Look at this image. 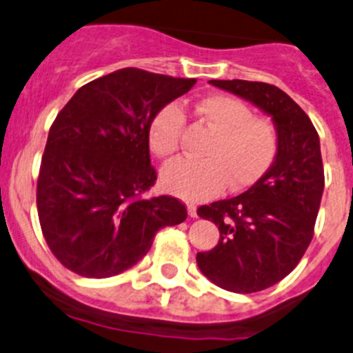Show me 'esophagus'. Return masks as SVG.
I'll use <instances>...</instances> for the list:
<instances>
[{
  "label": "esophagus",
  "instance_id": "1",
  "mask_svg": "<svg viewBox=\"0 0 353 353\" xmlns=\"http://www.w3.org/2000/svg\"><path fill=\"white\" fill-rule=\"evenodd\" d=\"M187 211L190 218H197V208L194 204H187Z\"/></svg>",
  "mask_w": 353,
  "mask_h": 353
}]
</instances>
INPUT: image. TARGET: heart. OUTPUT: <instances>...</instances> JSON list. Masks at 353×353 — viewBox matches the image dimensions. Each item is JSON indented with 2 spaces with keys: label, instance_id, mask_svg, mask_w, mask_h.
<instances>
[{
  "label": "heart",
  "instance_id": "1",
  "mask_svg": "<svg viewBox=\"0 0 353 353\" xmlns=\"http://www.w3.org/2000/svg\"><path fill=\"white\" fill-rule=\"evenodd\" d=\"M195 113L214 130L204 159L181 158L161 172V185L170 194L187 201H205L228 188L245 190L266 175L280 148L278 130L270 120L254 117L243 101L232 96L202 97ZM185 113L175 103L165 104L148 128L149 148L158 158L168 159L180 149Z\"/></svg>",
  "mask_w": 353,
  "mask_h": 353
}]
</instances>
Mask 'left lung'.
Masks as SVG:
<instances>
[{
    "label": "left lung",
    "instance_id": "left-lung-1",
    "mask_svg": "<svg viewBox=\"0 0 353 353\" xmlns=\"http://www.w3.org/2000/svg\"><path fill=\"white\" fill-rule=\"evenodd\" d=\"M273 118L280 148L266 175L236 197L201 205L197 214L219 230L216 247L197 252L208 280L235 294L270 288L295 270L314 235L324 170L310 118L276 85L211 80Z\"/></svg>",
    "mask_w": 353,
    "mask_h": 353
}]
</instances>
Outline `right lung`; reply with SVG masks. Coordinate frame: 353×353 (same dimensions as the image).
Instances as JSON below:
<instances>
[{
  "mask_svg": "<svg viewBox=\"0 0 353 353\" xmlns=\"http://www.w3.org/2000/svg\"><path fill=\"white\" fill-rule=\"evenodd\" d=\"M195 79L121 68L80 87L53 121L37 178V214L54 257L85 278L130 270L158 230L187 219L154 185L148 128Z\"/></svg>",
  "mask_w": 353,
  "mask_h": 353,
  "instance_id": "obj_1",
  "label": "right lung"
}]
</instances>
